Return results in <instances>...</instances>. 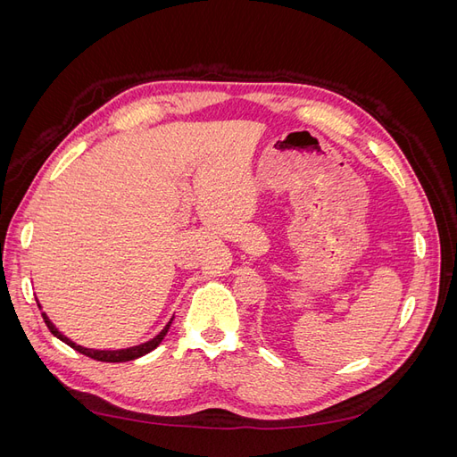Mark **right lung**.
<instances>
[{"label": "right lung", "mask_w": 457, "mask_h": 457, "mask_svg": "<svg viewBox=\"0 0 457 457\" xmlns=\"http://www.w3.org/2000/svg\"><path fill=\"white\" fill-rule=\"evenodd\" d=\"M37 307H39V311H41L39 301H37ZM41 316H44V322L47 324L49 331H51V334H53L54 337L61 339L62 343H66L68 347H72L74 351H78V353H81V354H86V356H89V358H95V361H101V362H128V361H135V358H141V356L148 354L150 351H154V349L158 347V345L162 343V339H163L165 336H168L170 326H171V322H173V318H171V320L163 326V329L160 331L158 336H154V337L145 341V343H141V345H133V347L118 349V351H96V349L81 347V345H78V343H74L72 339H68L66 336H62L61 331L57 329V326H54V324L49 320V316H47L44 311H41Z\"/></svg>", "instance_id": "right-lung-1"}]
</instances>
